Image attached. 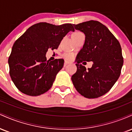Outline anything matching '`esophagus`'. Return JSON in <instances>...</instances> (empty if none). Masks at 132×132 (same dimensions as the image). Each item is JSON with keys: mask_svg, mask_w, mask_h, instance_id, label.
Instances as JSON below:
<instances>
[{"mask_svg": "<svg viewBox=\"0 0 132 132\" xmlns=\"http://www.w3.org/2000/svg\"><path fill=\"white\" fill-rule=\"evenodd\" d=\"M69 63H69V62H68V61H64V67H65V66H66L67 64H69Z\"/></svg>", "mask_w": 132, "mask_h": 132, "instance_id": "1", "label": "esophagus"}]
</instances>
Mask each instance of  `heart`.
Listing matches in <instances>:
<instances>
[{
  "instance_id": "heart-1",
  "label": "heart",
  "mask_w": 132,
  "mask_h": 132,
  "mask_svg": "<svg viewBox=\"0 0 132 132\" xmlns=\"http://www.w3.org/2000/svg\"><path fill=\"white\" fill-rule=\"evenodd\" d=\"M82 34H83L82 32H80V31H76V32H75L73 35H72V38L77 37V36H79ZM62 56H63V58H64L65 60H68V61H71V60H72V59H73L74 56H75V54H74V53L71 52V51H65V52H64L63 54H62Z\"/></svg>"
}]
</instances>
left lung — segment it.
Returning a JSON list of instances; mask_svg holds the SVG:
<instances>
[{"instance_id": "obj_1", "label": "left lung", "mask_w": 132, "mask_h": 132, "mask_svg": "<svg viewBox=\"0 0 132 132\" xmlns=\"http://www.w3.org/2000/svg\"><path fill=\"white\" fill-rule=\"evenodd\" d=\"M75 29L85 34V43L76 56L77 71L71 77L79 93L94 99L110 90L119 79L123 64L119 42L110 30L98 21L90 20L75 25ZM92 61L86 70L80 63Z\"/></svg>"}]
</instances>
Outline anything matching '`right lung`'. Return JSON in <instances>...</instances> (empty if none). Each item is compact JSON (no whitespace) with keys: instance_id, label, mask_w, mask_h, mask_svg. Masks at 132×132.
Masks as SVG:
<instances>
[{"instance_id":"right-lung-1","label":"right lung","mask_w":132,"mask_h":132,"mask_svg":"<svg viewBox=\"0 0 132 132\" xmlns=\"http://www.w3.org/2000/svg\"><path fill=\"white\" fill-rule=\"evenodd\" d=\"M75 31L71 23L54 25L40 22L15 42L8 63L13 82L20 92L37 96L48 91L64 65L63 59L46 60L48 49H57L63 37Z\"/></svg>"}]
</instances>
